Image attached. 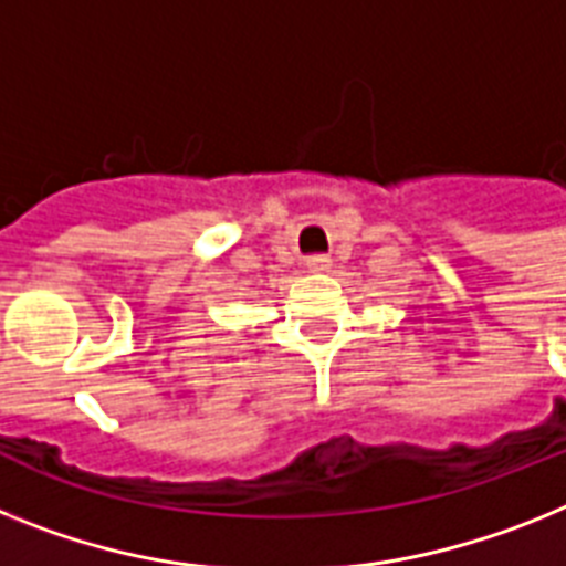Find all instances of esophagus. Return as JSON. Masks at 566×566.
Masks as SVG:
<instances>
[{"label":"esophagus","instance_id":"1","mask_svg":"<svg viewBox=\"0 0 566 566\" xmlns=\"http://www.w3.org/2000/svg\"><path fill=\"white\" fill-rule=\"evenodd\" d=\"M331 268V255L324 253H313L307 255V270H313V273H322V270Z\"/></svg>","mask_w":566,"mask_h":566}]
</instances>
